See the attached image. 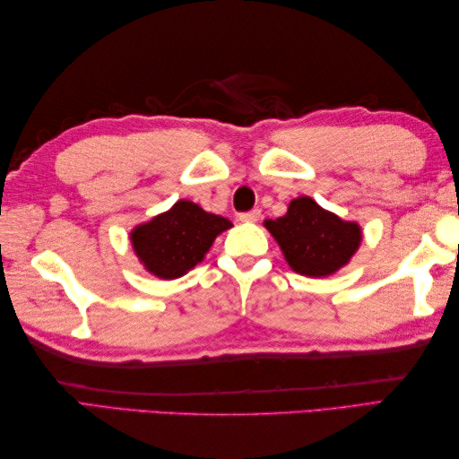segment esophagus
<instances>
[{"instance_id": "1", "label": "esophagus", "mask_w": 459, "mask_h": 459, "mask_svg": "<svg viewBox=\"0 0 459 459\" xmlns=\"http://www.w3.org/2000/svg\"><path fill=\"white\" fill-rule=\"evenodd\" d=\"M260 219V211L258 209H252L248 212H240L238 214V221L242 222H256Z\"/></svg>"}]
</instances>
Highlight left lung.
<instances>
[{
    "label": "left lung",
    "instance_id": "left-lung-1",
    "mask_svg": "<svg viewBox=\"0 0 459 459\" xmlns=\"http://www.w3.org/2000/svg\"><path fill=\"white\" fill-rule=\"evenodd\" d=\"M264 227L288 266L307 278L333 276L349 264L363 240L357 221H343L307 195L291 199L284 217L266 219Z\"/></svg>",
    "mask_w": 459,
    "mask_h": 459
}]
</instances>
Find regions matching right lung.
I'll return each instance as SVG.
<instances>
[{
  "label": "right lung",
  "mask_w": 459,
  "mask_h": 459,
  "mask_svg": "<svg viewBox=\"0 0 459 459\" xmlns=\"http://www.w3.org/2000/svg\"><path fill=\"white\" fill-rule=\"evenodd\" d=\"M230 227L232 222L221 214L179 199L171 209L135 224L130 242L145 272L160 280H175L203 262L214 238Z\"/></svg>",
  "instance_id": "add662e5"
}]
</instances>
